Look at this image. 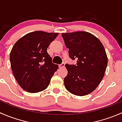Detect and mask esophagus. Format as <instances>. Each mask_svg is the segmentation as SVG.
<instances>
[{
  "label": "esophagus",
  "mask_w": 122,
  "mask_h": 122,
  "mask_svg": "<svg viewBox=\"0 0 122 122\" xmlns=\"http://www.w3.org/2000/svg\"><path fill=\"white\" fill-rule=\"evenodd\" d=\"M59 68H62V67H64L65 66V63H62L61 64L59 65Z\"/></svg>",
  "instance_id": "esophagus-1"
}]
</instances>
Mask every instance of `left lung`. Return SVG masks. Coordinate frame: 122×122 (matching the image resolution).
I'll list each match as a JSON object with an SVG mask.
<instances>
[{
    "label": "left lung",
    "instance_id": "obj_1",
    "mask_svg": "<svg viewBox=\"0 0 122 122\" xmlns=\"http://www.w3.org/2000/svg\"><path fill=\"white\" fill-rule=\"evenodd\" d=\"M62 36L70 58L77 59L76 64L65 65L68 71L65 87L74 95H87L97 88L104 76L107 57L104 46L97 38L87 32L62 33Z\"/></svg>",
    "mask_w": 122,
    "mask_h": 122
}]
</instances>
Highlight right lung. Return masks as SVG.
I'll return each mask as SVG.
<instances>
[{
	"label": "right lung",
	"mask_w": 122,
	"mask_h": 122,
	"mask_svg": "<svg viewBox=\"0 0 122 122\" xmlns=\"http://www.w3.org/2000/svg\"><path fill=\"white\" fill-rule=\"evenodd\" d=\"M58 33L35 31L15 44L10 54L11 68L18 84L29 93L46 89L58 66L52 62L47 48Z\"/></svg>",
	"instance_id": "1"
}]
</instances>
